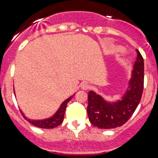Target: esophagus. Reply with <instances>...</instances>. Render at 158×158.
<instances>
[{
    "label": "esophagus",
    "instance_id": "34e87169",
    "mask_svg": "<svg viewBox=\"0 0 158 158\" xmlns=\"http://www.w3.org/2000/svg\"><path fill=\"white\" fill-rule=\"evenodd\" d=\"M81 88L84 90H86V89H89L90 88V86H89V83H87L86 82H83L81 83Z\"/></svg>",
    "mask_w": 158,
    "mask_h": 158
}]
</instances>
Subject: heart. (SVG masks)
I'll use <instances>...</instances> for the list:
<instances>
[{"label": "heart", "instance_id": "b5f03b06", "mask_svg": "<svg viewBox=\"0 0 158 158\" xmlns=\"http://www.w3.org/2000/svg\"><path fill=\"white\" fill-rule=\"evenodd\" d=\"M115 49H116V50H120V48H118V47H116V48H115Z\"/></svg>", "mask_w": 158, "mask_h": 158}]
</instances>
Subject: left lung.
Here are the masks:
<instances>
[{
  "instance_id": "1",
  "label": "left lung",
  "mask_w": 158,
  "mask_h": 158,
  "mask_svg": "<svg viewBox=\"0 0 158 158\" xmlns=\"http://www.w3.org/2000/svg\"><path fill=\"white\" fill-rule=\"evenodd\" d=\"M124 94L121 99L109 102L93 90L88 94L87 114L89 122L101 129L120 127L130 119L141 100L144 84V61L139 51Z\"/></svg>"
}]
</instances>
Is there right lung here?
Instances as JSON below:
<instances>
[{"label": "right lung", "mask_w": 158, "mask_h": 158, "mask_svg": "<svg viewBox=\"0 0 158 158\" xmlns=\"http://www.w3.org/2000/svg\"><path fill=\"white\" fill-rule=\"evenodd\" d=\"M75 94H73L72 96L69 97V98L66 99L63 103L61 104V106H60V108L58 109V110L56 111V113L51 117L47 118V119H44V120H30L28 118H27L25 116V115L23 114L22 111L20 110L21 113L23 116V117L27 120V121L29 122L31 124L35 125L36 127H40V128H45V129H50V128H54V127H58L60 124H61L62 122L64 120V113L65 109L67 107V104L69 103V101L72 99V97Z\"/></svg>", "instance_id": "add662e5"}]
</instances>
